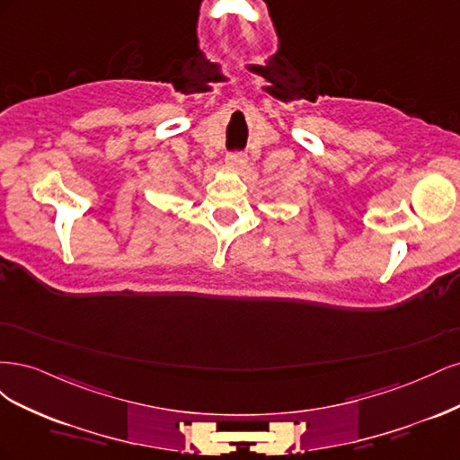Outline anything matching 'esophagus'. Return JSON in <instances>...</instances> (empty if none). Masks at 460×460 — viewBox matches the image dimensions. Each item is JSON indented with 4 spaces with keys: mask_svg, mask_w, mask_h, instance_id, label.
Here are the masks:
<instances>
[{
    "mask_svg": "<svg viewBox=\"0 0 460 460\" xmlns=\"http://www.w3.org/2000/svg\"><path fill=\"white\" fill-rule=\"evenodd\" d=\"M226 164L234 171H242L247 164V155H243V153H230V155H226Z\"/></svg>",
    "mask_w": 460,
    "mask_h": 460,
    "instance_id": "esophagus-1",
    "label": "esophagus"
}]
</instances>
